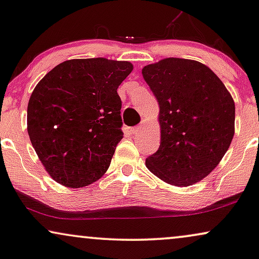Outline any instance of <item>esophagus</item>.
Here are the masks:
<instances>
[{"instance_id": "obj_1", "label": "esophagus", "mask_w": 259, "mask_h": 259, "mask_svg": "<svg viewBox=\"0 0 259 259\" xmlns=\"http://www.w3.org/2000/svg\"><path fill=\"white\" fill-rule=\"evenodd\" d=\"M141 129H142V126L141 125H137V126H134L130 129V133L134 134V135H136V134H139L141 132Z\"/></svg>"}]
</instances>
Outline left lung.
Segmentation results:
<instances>
[{"label":"left lung","instance_id":"left-lung-1","mask_svg":"<svg viewBox=\"0 0 259 259\" xmlns=\"http://www.w3.org/2000/svg\"><path fill=\"white\" fill-rule=\"evenodd\" d=\"M143 78L158 99L161 142L146 166L163 182L189 186L205 178L234 136L233 98L210 68L169 57L146 65Z\"/></svg>","mask_w":259,"mask_h":259}]
</instances>
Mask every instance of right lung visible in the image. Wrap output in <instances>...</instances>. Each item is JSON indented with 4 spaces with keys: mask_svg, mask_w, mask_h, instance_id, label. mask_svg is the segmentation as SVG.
I'll use <instances>...</instances> for the list:
<instances>
[{
    "mask_svg": "<svg viewBox=\"0 0 259 259\" xmlns=\"http://www.w3.org/2000/svg\"><path fill=\"white\" fill-rule=\"evenodd\" d=\"M132 70L126 61L69 60L39 81L28 101L27 132L54 181L82 188L107 171L123 139L117 88Z\"/></svg>",
    "mask_w": 259,
    "mask_h": 259,
    "instance_id": "add662e5",
    "label": "right lung"
}]
</instances>
